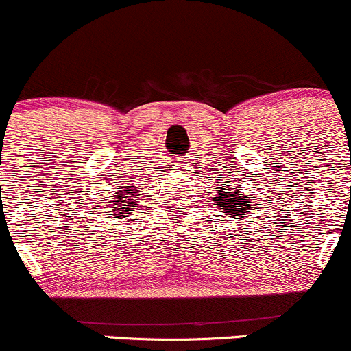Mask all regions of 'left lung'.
Returning <instances> with one entry per match:
<instances>
[{
	"label": "left lung",
	"instance_id": "left-lung-1",
	"mask_svg": "<svg viewBox=\"0 0 351 351\" xmlns=\"http://www.w3.org/2000/svg\"><path fill=\"white\" fill-rule=\"evenodd\" d=\"M219 201H217V206L223 213H226L228 216H234L236 219H241V217H245L244 214L249 217L252 216L251 213V203H254L252 199H244V196L239 195V191L234 189V193H223L221 191L219 195Z\"/></svg>",
	"mask_w": 351,
	"mask_h": 351
}]
</instances>
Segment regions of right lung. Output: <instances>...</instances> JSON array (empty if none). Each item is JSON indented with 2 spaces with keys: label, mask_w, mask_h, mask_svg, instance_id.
Here are the masks:
<instances>
[{
  "label": "right lung",
  "mask_w": 351,
  "mask_h": 351,
  "mask_svg": "<svg viewBox=\"0 0 351 351\" xmlns=\"http://www.w3.org/2000/svg\"><path fill=\"white\" fill-rule=\"evenodd\" d=\"M138 198V189H135V186L130 188H119L114 196H112V204H106L107 208L112 209H106V213H114V216H119L122 219L123 216L130 215V211H134L136 208L135 206V199ZM107 203V201H106Z\"/></svg>",
  "instance_id": "1"
}]
</instances>
